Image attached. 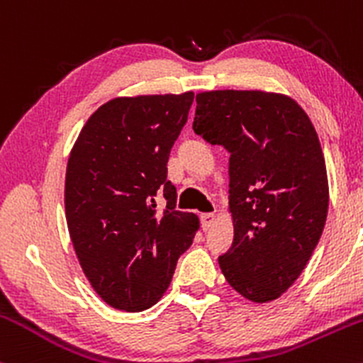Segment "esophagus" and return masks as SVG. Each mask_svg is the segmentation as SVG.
<instances>
[{
    "label": "esophagus",
    "mask_w": 363,
    "mask_h": 363,
    "mask_svg": "<svg viewBox=\"0 0 363 363\" xmlns=\"http://www.w3.org/2000/svg\"><path fill=\"white\" fill-rule=\"evenodd\" d=\"M213 223H215V215L213 213H203L201 215V227H203V230H210L211 227H213Z\"/></svg>",
    "instance_id": "1"
}]
</instances>
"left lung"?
<instances>
[{
    "label": "left lung",
    "mask_w": 363,
    "mask_h": 363,
    "mask_svg": "<svg viewBox=\"0 0 363 363\" xmlns=\"http://www.w3.org/2000/svg\"><path fill=\"white\" fill-rule=\"evenodd\" d=\"M193 129L222 145L228 160L234 244L218 257L244 298L272 302L301 277L326 223V162L309 116L285 94H196Z\"/></svg>",
    "instance_id": "obj_1"
}]
</instances>
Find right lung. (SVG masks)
<instances>
[{
    "label": "right lung",
    "mask_w": 363,
    "mask_h": 363,
    "mask_svg": "<svg viewBox=\"0 0 363 363\" xmlns=\"http://www.w3.org/2000/svg\"><path fill=\"white\" fill-rule=\"evenodd\" d=\"M193 101V91L112 99L90 116L69 152V237L91 289L114 309L155 306L199 228L198 215L176 210L167 181L170 150ZM158 192L168 199L164 214L155 210Z\"/></svg>",
    "instance_id": "right-lung-1"
}]
</instances>
